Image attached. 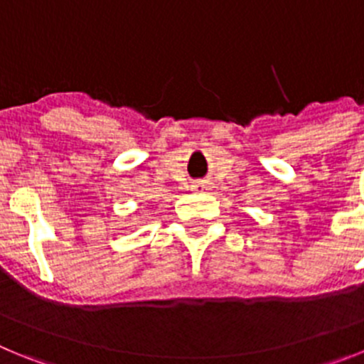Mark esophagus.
Here are the masks:
<instances>
[{"instance_id": "1", "label": "esophagus", "mask_w": 364, "mask_h": 364, "mask_svg": "<svg viewBox=\"0 0 364 364\" xmlns=\"http://www.w3.org/2000/svg\"><path fill=\"white\" fill-rule=\"evenodd\" d=\"M193 189H195V191H204L205 184H202V182H197V184H193Z\"/></svg>"}]
</instances>
